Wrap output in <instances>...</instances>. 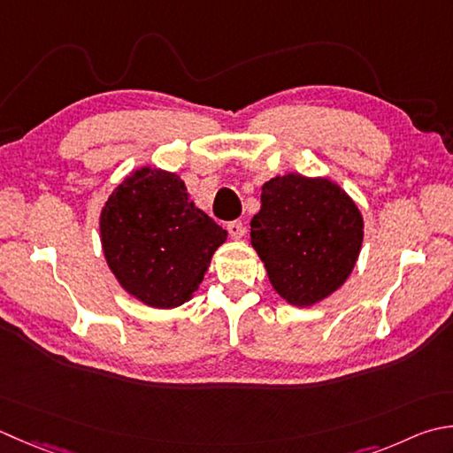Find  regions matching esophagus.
<instances>
[{
	"mask_svg": "<svg viewBox=\"0 0 453 453\" xmlns=\"http://www.w3.org/2000/svg\"><path fill=\"white\" fill-rule=\"evenodd\" d=\"M227 232H229V235H232L234 239H242L243 234H245V226H243L239 219L229 221V224H227Z\"/></svg>",
	"mask_w": 453,
	"mask_h": 453,
	"instance_id": "obj_1",
	"label": "esophagus"
}]
</instances>
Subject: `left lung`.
Masks as SVG:
<instances>
[{"label":"left lung","instance_id":"1","mask_svg":"<svg viewBox=\"0 0 453 453\" xmlns=\"http://www.w3.org/2000/svg\"><path fill=\"white\" fill-rule=\"evenodd\" d=\"M361 243V211L330 179L290 173L263 184L251 245L288 304L312 306L338 290L356 267Z\"/></svg>","mask_w":453,"mask_h":453}]
</instances>
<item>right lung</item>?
Listing matches in <instances>:
<instances>
[{
	"label": "right lung",
	"mask_w": 453,
	"mask_h": 453,
	"mask_svg": "<svg viewBox=\"0 0 453 453\" xmlns=\"http://www.w3.org/2000/svg\"><path fill=\"white\" fill-rule=\"evenodd\" d=\"M108 267L131 296L153 308L188 303L227 232L194 206L179 174L133 171L100 214Z\"/></svg>",
	"instance_id": "1"
}]
</instances>
